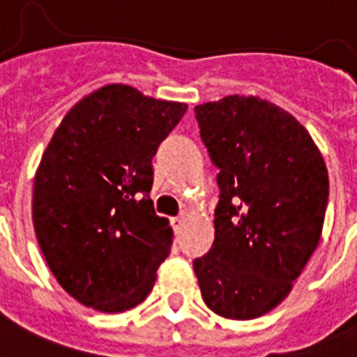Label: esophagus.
I'll use <instances>...</instances> for the list:
<instances>
[{
	"label": "esophagus",
	"instance_id": "obj_1",
	"mask_svg": "<svg viewBox=\"0 0 357 357\" xmlns=\"http://www.w3.org/2000/svg\"><path fill=\"white\" fill-rule=\"evenodd\" d=\"M183 226H185V215H179V217L172 218V228L176 234H181Z\"/></svg>",
	"mask_w": 357,
	"mask_h": 357
}]
</instances>
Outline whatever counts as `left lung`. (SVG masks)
I'll return each mask as SVG.
<instances>
[{
    "label": "left lung",
    "instance_id": "obj_1",
    "mask_svg": "<svg viewBox=\"0 0 357 357\" xmlns=\"http://www.w3.org/2000/svg\"><path fill=\"white\" fill-rule=\"evenodd\" d=\"M195 113L220 195L213 246L192 266L209 310L248 321L287 296L315 252L326 165L304 126L265 100L228 96Z\"/></svg>",
    "mask_w": 357,
    "mask_h": 357
}]
</instances>
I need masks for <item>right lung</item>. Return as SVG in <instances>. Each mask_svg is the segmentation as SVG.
<instances>
[{"label": "right lung", "mask_w": 357, "mask_h": 357, "mask_svg": "<svg viewBox=\"0 0 357 357\" xmlns=\"http://www.w3.org/2000/svg\"><path fill=\"white\" fill-rule=\"evenodd\" d=\"M185 111L107 85L53 133L35 176L33 224L53 276L86 307L120 313L153 289L172 228L150 200L151 159Z\"/></svg>", "instance_id": "add662e5"}]
</instances>
